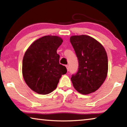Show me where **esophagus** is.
<instances>
[{
	"instance_id": "esophagus-1",
	"label": "esophagus",
	"mask_w": 127,
	"mask_h": 127,
	"mask_svg": "<svg viewBox=\"0 0 127 127\" xmlns=\"http://www.w3.org/2000/svg\"><path fill=\"white\" fill-rule=\"evenodd\" d=\"M66 69H67V70L68 71H69V65H66Z\"/></svg>"
}]
</instances>
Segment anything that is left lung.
<instances>
[{
  "label": "left lung",
  "mask_w": 127,
  "mask_h": 127,
  "mask_svg": "<svg viewBox=\"0 0 127 127\" xmlns=\"http://www.w3.org/2000/svg\"><path fill=\"white\" fill-rule=\"evenodd\" d=\"M70 41L78 60V71L71 77L74 89L83 95L96 91L107 76L106 51L100 42L89 36H72Z\"/></svg>",
  "instance_id": "1"
}]
</instances>
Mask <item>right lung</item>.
Wrapping results in <instances>:
<instances>
[{
    "label": "right lung",
    "instance_id": "obj_1",
    "mask_svg": "<svg viewBox=\"0 0 127 127\" xmlns=\"http://www.w3.org/2000/svg\"><path fill=\"white\" fill-rule=\"evenodd\" d=\"M63 42L61 37L45 36L36 40L27 49L22 62V74L30 89L46 95L57 87L62 75L67 70L59 63L57 50Z\"/></svg>",
    "mask_w": 127,
    "mask_h": 127
}]
</instances>
